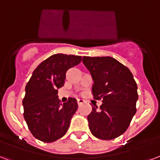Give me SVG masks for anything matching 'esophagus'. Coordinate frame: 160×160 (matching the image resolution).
Returning a JSON list of instances; mask_svg holds the SVG:
<instances>
[{"mask_svg":"<svg viewBox=\"0 0 160 160\" xmlns=\"http://www.w3.org/2000/svg\"><path fill=\"white\" fill-rule=\"evenodd\" d=\"M84 100L83 99H81V98H78V105H81L82 103H83Z\"/></svg>","mask_w":160,"mask_h":160,"instance_id":"34e87169","label":"esophagus"}]
</instances>
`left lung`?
<instances>
[{"instance_id": "obj_1", "label": "left lung", "mask_w": 160, "mask_h": 160, "mask_svg": "<svg viewBox=\"0 0 160 160\" xmlns=\"http://www.w3.org/2000/svg\"><path fill=\"white\" fill-rule=\"evenodd\" d=\"M82 62L93 80L92 93L102 99L99 109L92 107L88 116L96 138L110 140L124 133L135 114L137 83L127 67L110 57H83Z\"/></svg>"}]
</instances>
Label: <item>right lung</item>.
<instances>
[{
    "label": "right lung",
    "mask_w": 160,
    "mask_h": 160,
    "mask_svg": "<svg viewBox=\"0 0 160 160\" xmlns=\"http://www.w3.org/2000/svg\"><path fill=\"white\" fill-rule=\"evenodd\" d=\"M81 56L54 54L34 70L26 86L22 101L24 118L36 138L51 143L65 135L78 109L75 98L61 103L58 88L64 85L66 73L81 62Z\"/></svg>",
    "instance_id": "right-lung-1"
}]
</instances>
